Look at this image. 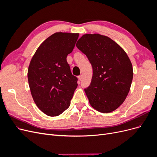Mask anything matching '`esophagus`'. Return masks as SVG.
<instances>
[{
	"label": "esophagus",
	"mask_w": 157,
	"mask_h": 157,
	"mask_svg": "<svg viewBox=\"0 0 157 157\" xmlns=\"http://www.w3.org/2000/svg\"><path fill=\"white\" fill-rule=\"evenodd\" d=\"M78 80H81L82 79V75H79L78 77Z\"/></svg>",
	"instance_id": "obj_1"
}]
</instances>
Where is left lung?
Here are the masks:
<instances>
[{
  "mask_svg": "<svg viewBox=\"0 0 157 157\" xmlns=\"http://www.w3.org/2000/svg\"><path fill=\"white\" fill-rule=\"evenodd\" d=\"M76 46L92 66L91 83L84 89L90 104L103 113L116 110L126 99L133 78L132 65L125 51L99 34H85Z\"/></svg>",
  "mask_w": 157,
  "mask_h": 157,
  "instance_id": "1",
  "label": "left lung"
}]
</instances>
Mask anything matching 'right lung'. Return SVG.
I'll list each match as a JSON object with an SVG mask.
<instances>
[{
    "mask_svg": "<svg viewBox=\"0 0 157 157\" xmlns=\"http://www.w3.org/2000/svg\"><path fill=\"white\" fill-rule=\"evenodd\" d=\"M78 35L54 33L39 46L30 61L27 78L32 97L48 116H58L67 109L78 86V79L71 73L66 58Z\"/></svg>",
    "mask_w": 157,
    "mask_h": 157,
    "instance_id": "right-lung-1",
    "label": "right lung"
}]
</instances>
